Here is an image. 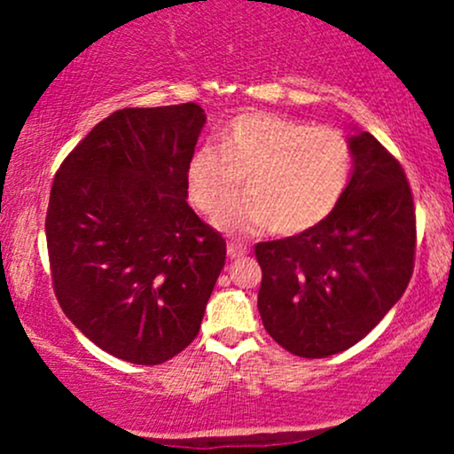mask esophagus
<instances>
[{"label": "esophagus", "mask_w": 454, "mask_h": 454, "mask_svg": "<svg viewBox=\"0 0 454 454\" xmlns=\"http://www.w3.org/2000/svg\"><path fill=\"white\" fill-rule=\"evenodd\" d=\"M226 252H228V258L234 260V258L245 256V254H247V247H245V245H241V243H228Z\"/></svg>", "instance_id": "esophagus-1"}]
</instances>
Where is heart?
<instances>
[{
    "label": "heart",
    "instance_id": "obj_1",
    "mask_svg": "<svg viewBox=\"0 0 454 454\" xmlns=\"http://www.w3.org/2000/svg\"><path fill=\"white\" fill-rule=\"evenodd\" d=\"M222 149L202 145L187 164V192L205 215H217L242 179L248 196L215 217L231 234L270 231L290 237L333 215L352 176V147L341 132L270 113H243L222 132Z\"/></svg>",
    "mask_w": 454,
    "mask_h": 454
}]
</instances>
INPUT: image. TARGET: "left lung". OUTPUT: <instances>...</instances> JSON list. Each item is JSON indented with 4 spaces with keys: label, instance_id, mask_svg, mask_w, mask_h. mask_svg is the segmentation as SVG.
I'll return each instance as SVG.
<instances>
[{
    "label": "left lung",
    "instance_id": "left-lung-1",
    "mask_svg": "<svg viewBox=\"0 0 454 454\" xmlns=\"http://www.w3.org/2000/svg\"><path fill=\"white\" fill-rule=\"evenodd\" d=\"M352 176L320 226L256 245L258 311L288 352L326 358L361 341L408 288L414 269V200L401 164L354 129Z\"/></svg>",
    "mask_w": 454,
    "mask_h": 454
}]
</instances>
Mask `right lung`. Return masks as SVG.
Masks as SVG:
<instances>
[{"mask_svg":"<svg viewBox=\"0 0 454 454\" xmlns=\"http://www.w3.org/2000/svg\"><path fill=\"white\" fill-rule=\"evenodd\" d=\"M207 123L194 102L123 108L57 170L46 245L57 301L87 340L134 364L194 341L226 241L187 205V164Z\"/></svg>","mask_w":454,"mask_h":454,"instance_id":"right-lung-1","label":"right lung"}]
</instances>
